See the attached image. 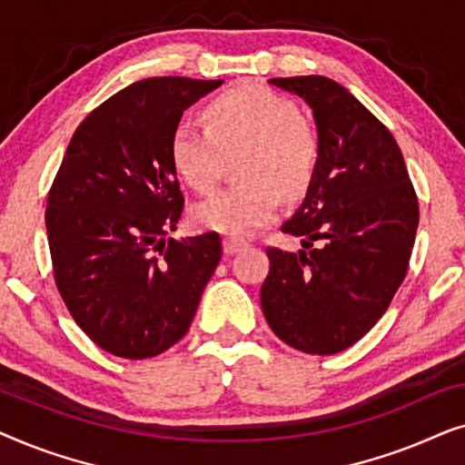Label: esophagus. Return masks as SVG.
Returning a JSON list of instances; mask_svg holds the SVG:
<instances>
[{
    "mask_svg": "<svg viewBox=\"0 0 465 465\" xmlns=\"http://www.w3.org/2000/svg\"><path fill=\"white\" fill-rule=\"evenodd\" d=\"M243 245H245V241L234 239V237H226L224 239V253H226V256H232V253H237Z\"/></svg>",
    "mask_w": 465,
    "mask_h": 465,
    "instance_id": "obj_1",
    "label": "esophagus"
}]
</instances>
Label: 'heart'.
I'll list each match as a JSON object with an SVG mask.
<instances>
[{"label":"heart","mask_w":465,"mask_h":465,"mask_svg":"<svg viewBox=\"0 0 465 465\" xmlns=\"http://www.w3.org/2000/svg\"><path fill=\"white\" fill-rule=\"evenodd\" d=\"M205 129L180 123L169 154L177 175L207 194L220 180L224 156L243 150L241 183L194 207V222L209 231L245 237L275 218L279 201L307 193L320 163V135L296 105L260 84L222 93L203 112Z\"/></svg>","instance_id":"obj_1"}]
</instances>
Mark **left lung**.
Wrapping results in <instances>:
<instances>
[{"label":"left lung","mask_w":465,"mask_h":465,"mask_svg":"<svg viewBox=\"0 0 465 465\" xmlns=\"http://www.w3.org/2000/svg\"><path fill=\"white\" fill-rule=\"evenodd\" d=\"M307 101L320 163L302 205L282 232L292 253L269 247L260 302L272 332L298 351L332 355L358 342L404 282L419 201L390 129L345 86L323 75L272 78Z\"/></svg>","instance_id":"1"}]
</instances>
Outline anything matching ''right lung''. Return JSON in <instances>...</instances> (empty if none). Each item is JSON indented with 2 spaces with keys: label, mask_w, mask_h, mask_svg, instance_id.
<instances>
[{
  "label": "right lung",
  "mask_w": 465,
  "mask_h": 465,
  "mask_svg": "<svg viewBox=\"0 0 465 465\" xmlns=\"http://www.w3.org/2000/svg\"><path fill=\"white\" fill-rule=\"evenodd\" d=\"M222 80H139L75 129L46 203L56 290L104 351L145 360L188 332L222 258L218 232L167 239L183 213L171 133Z\"/></svg>",
  "instance_id": "right-lung-1"
}]
</instances>
